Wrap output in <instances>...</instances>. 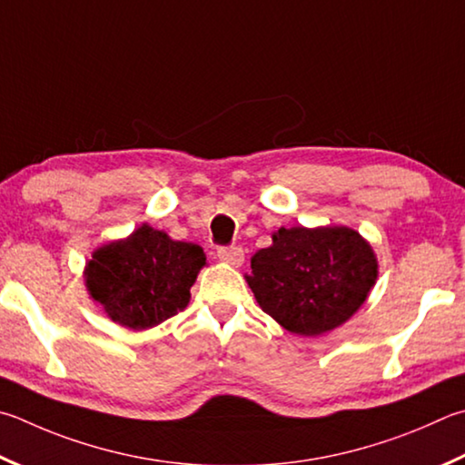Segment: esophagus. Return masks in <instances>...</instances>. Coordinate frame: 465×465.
<instances>
[{
  "instance_id": "esophagus-1",
  "label": "esophagus",
  "mask_w": 465,
  "mask_h": 465,
  "mask_svg": "<svg viewBox=\"0 0 465 465\" xmlns=\"http://www.w3.org/2000/svg\"><path fill=\"white\" fill-rule=\"evenodd\" d=\"M217 256H219V260H223L232 266H242L243 264V250L240 246L217 248Z\"/></svg>"
}]
</instances>
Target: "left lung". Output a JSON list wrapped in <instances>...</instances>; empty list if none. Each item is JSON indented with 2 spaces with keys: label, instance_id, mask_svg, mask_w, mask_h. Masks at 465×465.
<instances>
[{
  "label": "left lung",
  "instance_id": "obj_1",
  "mask_svg": "<svg viewBox=\"0 0 465 465\" xmlns=\"http://www.w3.org/2000/svg\"><path fill=\"white\" fill-rule=\"evenodd\" d=\"M378 278L370 243L350 227H281L252 256L246 281L264 313L286 331L321 335L364 305Z\"/></svg>",
  "mask_w": 465,
  "mask_h": 465
}]
</instances>
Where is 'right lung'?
Wrapping results in <instances>:
<instances>
[{
    "instance_id": "obj_1",
    "label": "right lung",
    "mask_w": 465,
    "mask_h": 465,
    "mask_svg": "<svg viewBox=\"0 0 465 465\" xmlns=\"http://www.w3.org/2000/svg\"><path fill=\"white\" fill-rule=\"evenodd\" d=\"M205 260L197 243L174 242L144 223L125 240L93 252L85 286L109 319L142 331L189 305L191 286Z\"/></svg>"
}]
</instances>
